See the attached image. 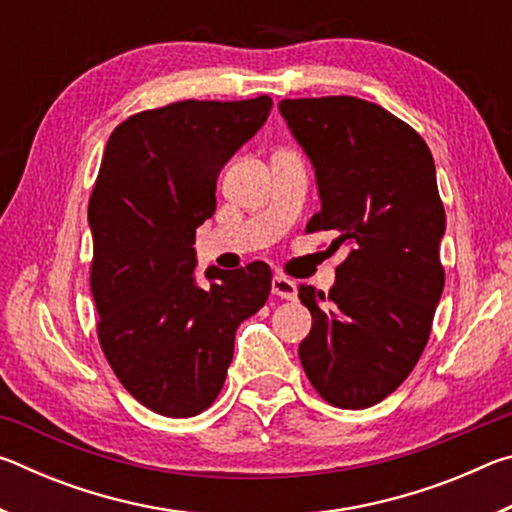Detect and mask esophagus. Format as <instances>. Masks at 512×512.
Masks as SVG:
<instances>
[{"label": "esophagus", "mask_w": 512, "mask_h": 512, "mask_svg": "<svg viewBox=\"0 0 512 512\" xmlns=\"http://www.w3.org/2000/svg\"><path fill=\"white\" fill-rule=\"evenodd\" d=\"M271 291H273V296L284 298V300H296V298H298L296 282L289 280V277H284V275H275V277H273Z\"/></svg>", "instance_id": "esophagus-1"}]
</instances>
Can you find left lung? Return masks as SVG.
Returning a JSON list of instances; mask_svg holds the SVG:
<instances>
[{
    "label": "left lung",
    "instance_id": "1",
    "mask_svg": "<svg viewBox=\"0 0 512 512\" xmlns=\"http://www.w3.org/2000/svg\"><path fill=\"white\" fill-rule=\"evenodd\" d=\"M280 112L316 169L320 212L307 232L350 244L327 296L298 291L311 311L300 363L325 402L368 409L411 375L445 287L436 167L427 142L377 103L284 99Z\"/></svg>",
    "mask_w": 512,
    "mask_h": 512
}]
</instances>
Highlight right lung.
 Wrapping results in <instances>:
<instances>
[{"label":"right lung","instance_id":"add662e5","mask_svg":"<svg viewBox=\"0 0 512 512\" xmlns=\"http://www.w3.org/2000/svg\"><path fill=\"white\" fill-rule=\"evenodd\" d=\"M271 97L176 101L112 131L94 183L90 287L101 350L121 386L167 418L203 413L221 393L241 320L271 293V268H207L196 228L216 210L223 164L271 112Z\"/></svg>","mask_w":512,"mask_h":512}]
</instances>
